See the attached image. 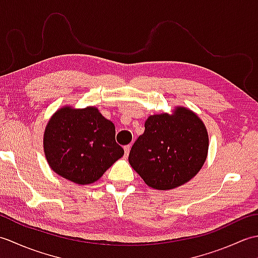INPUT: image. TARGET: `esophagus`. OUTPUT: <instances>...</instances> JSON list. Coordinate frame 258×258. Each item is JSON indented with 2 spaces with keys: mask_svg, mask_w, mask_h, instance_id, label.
<instances>
[{
  "mask_svg": "<svg viewBox=\"0 0 258 258\" xmlns=\"http://www.w3.org/2000/svg\"><path fill=\"white\" fill-rule=\"evenodd\" d=\"M130 151H131V146L130 145H126L124 146V152H125V155L127 156L130 154Z\"/></svg>",
  "mask_w": 258,
  "mask_h": 258,
  "instance_id": "34e87169",
  "label": "esophagus"
}]
</instances>
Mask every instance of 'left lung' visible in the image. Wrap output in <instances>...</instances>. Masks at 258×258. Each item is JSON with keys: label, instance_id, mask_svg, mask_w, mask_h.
<instances>
[{"label": "left lung", "instance_id": "1", "mask_svg": "<svg viewBox=\"0 0 258 258\" xmlns=\"http://www.w3.org/2000/svg\"><path fill=\"white\" fill-rule=\"evenodd\" d=\"M128 162L144 182L167 190L189 182L204 165L208 133L199 115L184 106L147 117Z\"/></svg>", "mask_w": 258, "mask_h": 258}]
</instances>
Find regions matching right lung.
I'll use <instances>...</instances> for the list:
<instances>
[{"instance_id":"1","label":"right lung","mask_w":258,"mask_h":258,"mask_svg":"<svg viewBox=\"0 0 258 258\" xmlns=\"http://www.w3.org/2000/svg\"><path fill=\"white\" fill-rule=\"evenodd\" d=\"M48 165L79 185L94 183L124 155L115 126L95 106H63L52 115L43 138Z\"/></svg>"}]
</instances>
